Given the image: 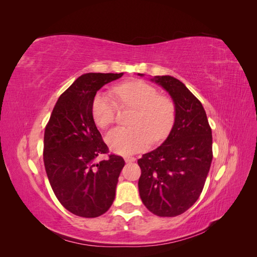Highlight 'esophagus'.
<instances>
[{
	"label": "esophagus",
	"instance_id": "34e87169",
	"mask_svg": "<svg viewBox=\"0 0 257 257\" xmlns=\"http://www.w3.org/2000/svg\"><path fill=\"white\" fill-rule=\"evenodd\" d=\"M124 161L126 163H132V162H135V158H132V157H125L124 158Z\"/></svg>",
	"mask_w": 257,
	"mask_h": 257
}]
</instances>
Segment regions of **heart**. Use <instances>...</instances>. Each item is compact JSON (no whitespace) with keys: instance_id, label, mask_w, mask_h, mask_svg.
Returning a JSON list of instances; mask_svg holds the SVG:
<instances>
[{"instance_id":"heart-1","label":"heart","mask_w":257,"mask_h":257,"mask_svg":"<svg viewBox=\"0 0 257 257\" xmlns=\"http://www.w3.org/2000/svg\"><path fill=\"white\" fill-rule=\"evenodd\" d=\"M111 92L122 106L136 108L132 119L134 126H118L107 134L106 142L113 152L128 155L142 151L150 145L151 138L160 141L172 128L174 103L167 96L159 95L149 83L132 80L115 85ZM92 113L98 126L107 127L114 121L116 104L110 96L100 93L93 100Z\"/></svg>"}]
</instances>
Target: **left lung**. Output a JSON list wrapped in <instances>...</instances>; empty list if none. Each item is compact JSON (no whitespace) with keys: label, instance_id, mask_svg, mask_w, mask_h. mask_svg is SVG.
Listing matches in <instances>:
<instances>
[{"label":"left lung","instance_id":"obj_1","mask_svg":"<svg viewBox=\"0 0 257 257\" xmlns=\"http://www.w3.org/2000/svg\"><path fill=\"white\" fill-rule=\"evenodd\" d=\"M144 76V74H138ZM175 104L172 131L157 149L138 160L144 205L159 216L185 212L198 199L212 162V132L203 105L172 76H154Z\"/></svg>","mask_w":257,"mask_h":257}]
</instances>
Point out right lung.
<instances>
[{
    "label": "right lung",
    "instance_id": "right-lung-1",
    "mask_svg": "<svg viewBox=\"0 0 257 257\" xmlns=\"http://www.w3.org/2000/svg\"><path fill=\"white\" fill-rule=\"evenodd\" d=\"M120 74L81 75L54 106L44 135V164L51 188L65 209L78 216L96 217L112 205L123 158L108 152L92 113L96 92Z\"/></svg>",
    "mask_w": 257,
    "mask_h": 257
}]
</instances>
